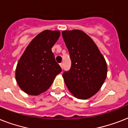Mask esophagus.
Returning a JSON list of instances; mask_svg holds the SVG:
<instances>
[{"label": "esophagus", "instance_id": "34e87169", "mask_svg": "<svg viewBox=\"0 0 128 128\" xmlns=\"http://www.w3.org/2000/svg\"><path fill=\"white\" fill-rule=\"evenodd\" d=\"M60 67L62 68V69H63V68H64V64H63V63H61V64H60Z\"/></svg>", "mask_w": 128, "mask_h": 128}]
</instances>
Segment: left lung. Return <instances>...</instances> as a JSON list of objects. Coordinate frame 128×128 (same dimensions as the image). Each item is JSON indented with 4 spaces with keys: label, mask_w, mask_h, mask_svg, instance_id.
Returning <instances> with one entry per match:
<instances>
[{
    "label": "left lung",
    "mask_w": 128,
    "mask_h": 128,
    "mask_svg": "<svg viewBox=\"0 0 128 128\" xmlns=\"http://www.w3.org/2000/svg\"><path fill=\"white\" fill-rule=\"evenodd\" d=\"M71 68L62 74L68 89L79 99H88L100 89L107 76V64L90 37L80 30H64Z\"/></svg>",
    "instance_id": "8db88e82"
}]
</instances>
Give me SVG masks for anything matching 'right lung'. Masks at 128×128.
Segmentation results:
<instances>
[{
  "instance_id": "right-lung-1",
  "label": "right lung",
  "mask_w": 128,
  "mask_h": 128,
  "mask_svg": "<svg viewBox=\"0 0 128 128\" xmlns=\"http://www.w3.org/2000/svg\"><path fill=\"white\" fill-rule=\"evenodd\" d=\"M60 35L58 30H44L31 41L20 58L15 76L25 93L37 96L46 91L62 71L52 52Z\"/></svg>"
}]
</instances>
